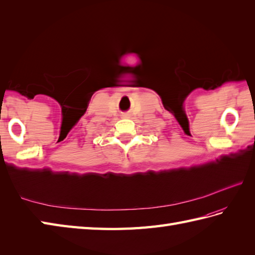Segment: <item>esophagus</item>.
<instances>
[{"instance_id":"34e87169","label":"esophagus","mask_w":255,"mask_h":255,"mask_svg":"<svg viewBox=\"0 0 255 255\" xmlns=\"http://www.w3.org/2000/svg\"><path fill=\"white\" fill-rule=\"evenodd\" d=\"M128 113H123L122 115V118H128Z\"/></svg>"}]
</instances>
